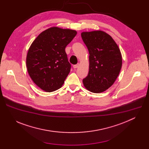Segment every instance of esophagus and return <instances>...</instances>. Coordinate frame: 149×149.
I'll return each instance as SVG.
<instances>
[{
  "label": "esophagus",
  "instance_id": "34e87169",
  "mask_svg": "<svg viewBox=\"0 0 149 149\" xmlns=\"http://www.w3.org/2000/svg\"><path fill=\"white\" fill-rule=\"evenodd\" d=\"M79 63H77V64H76V65H74V66H73V68H77L78 67H79Z\"/></svg>",
  "mask_w": 149,
  "mask_h": 149
}]
</instances>
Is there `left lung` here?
<instances>
[{
	"label": "left lung",
	"mask_w": 149,
	"mask_h": 149,
	"mask_svg": "<svg viewBox=\"0 0 149 149\" xmlns=\"http://www.w3.org/2000/svg\"><path fill=\"white\" fill-rule=\"evenodd\" d=\"M89 52V71L84 86L94 93H102L116 81L122 67V56L112 37L102 31L82 32Z\"/></svg>",
	"instance_id": "left-lung-1"
}]
</instances>
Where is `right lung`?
<instances>
[{
  "instance_id": "obj_1",
  "label": "right lung",
  "mask_w": 149,
  "mask_h": 149,
  "mask_svg": "<svg viewBox=\"0 0 149 149\" xmlns=\"http://www.w3.org/2000/svg\"><path fill=\"white\" fill-rule=\"evenodd\" d=\"M77 32L70 29L51 27L42 32L31 45L26 67L33 82L46 92L59 89L70 72L65 47Z\"/></svg>"
}]
</instances>
